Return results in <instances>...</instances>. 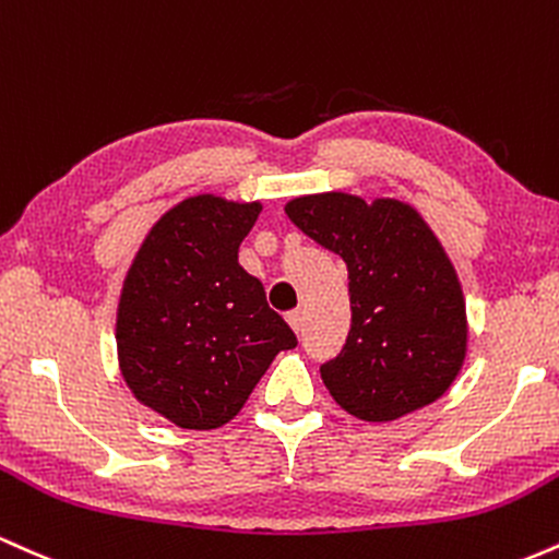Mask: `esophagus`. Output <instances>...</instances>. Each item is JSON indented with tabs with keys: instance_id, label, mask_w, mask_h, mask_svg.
I'll list each match as a JSON object with an SVG mask.
<instances>
[{
	"instance_id": "obj_1",
	"label": "esophagus",
	"mask_w": 559,
	"mask_h": 559,
	"mask_svg": "<svg viewBox=\"0 0 559 559\" xmlns=\"http://www.w3.org/2000/svg\"><path fill=\"white\" fill-rule=\"evenodd\" d=\"M287 324H290V328L296 332H300V330H304V313L290 311V313H287Z\"/></svg>"
}]
</instances>
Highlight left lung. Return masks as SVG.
<instances>
[{"label": "left lung", "mask_w": 559, "mask_h": 559, "mask_svg": "<svg viewBox=\"0 0 559 559\" xmlns=\"http://www.w3.org/2000/svg\"><path fill=\"white\" fill-rule=\"evenodd\" d=\"M290 222L348 266L350 330L319 367L348 415L391 423L449 391L467 354L462 285L425 218L393 198L304 195Z\"/></svg>", "instance_id": "8db88e82"}]
</instances>
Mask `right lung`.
Returning <instances> with one entry per match:
<instances>
[{"label":"right lung","mask_w":559,"mask_h":559,"mask_svg":"<svg viewBox=\"0 0 559 559\" xmlns=\"http://www.w3.org/2000/svg\"><path fill=\"white\" fill-rule=\"evenodd\" d=\"M261 203L195 195L166 211L118 300V364L140 404L185 430L227 425L296 332L237 261Z\"/></svg>","instance_id":"obj_1"}]
</instances>
